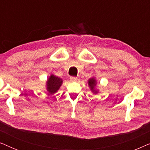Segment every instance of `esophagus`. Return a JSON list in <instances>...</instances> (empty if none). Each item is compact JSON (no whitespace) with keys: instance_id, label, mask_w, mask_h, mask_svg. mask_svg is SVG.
<instances>
[{"instance_id":"esophagus-1","label":"esophagus","mask_w":150,"mask_h":150,"mask_svg":"<svg viewBox=\"0 0 150 150\" xmlns=\"http://www.w3.org/2000/svg\"><path fill=\"white\" fill-rule=\"evenodd\" d=\"M70 80L71 81H77V78L71 76V77H70Z\"/></svg>"}]
</instances>
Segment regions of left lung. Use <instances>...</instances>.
Returning a JSON list of instances; mask_svg holds the SVG:
<instances>
[{
  "label": "left lung",
  "instance_id": "1",
  "mask_svg": "<svg viewBox=\"0 0 150 150\" xmlns=\"http://www.w3.org/2000/svg\"><path fill=\"white\" fill-rule=\"evenodd\" d=\"M88 85L89 86L91 91L93 92V93L96 94L98 93V90L97 89H96V85H97V81H96V78L92 77L90 79H89V81H88Z\"/></svg>",
  "mask_w": 150,
  "mask_h": 150
}]
</instances>
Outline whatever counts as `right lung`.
<instances>
[{"label":"right lung","instance_id":"1","mask_svg":"<svg viewBox=\"0 0 150 150\" xmlns=\"http://www.w3.org/2000/svg\"><path fill=\"white\" fill-rule=\"evenodd\" d=\"M63 83V80L56 76L54 74H51L46 81V90L49 94L53 95L59 89Z\"/></svg>","mask_w":150,"mask_h":150}]
</instances>
